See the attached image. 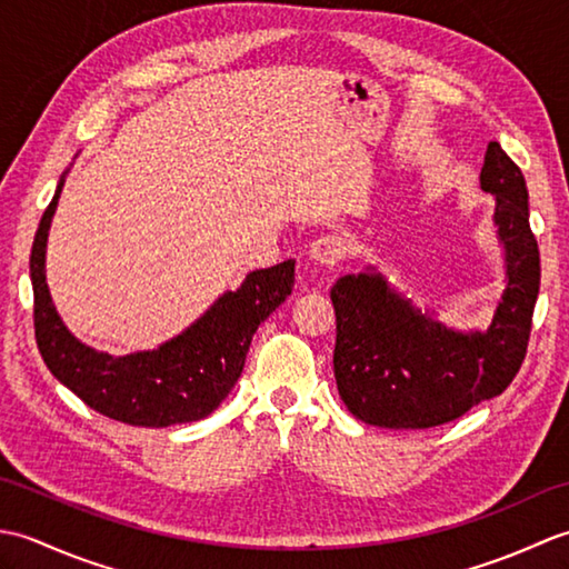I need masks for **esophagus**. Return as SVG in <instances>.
I'll use <instances>...</instances> for the list:
<instances>
[{"label":"esophagus","instance_id":"esophagus-1","mask_svg":"<svg viewBox=\"0 0 569 569\" xmlns=\"http://www.w3.org/2000/svg\"><path fill=\"white\" fill-rule=\"evenodd\" d=\"M345 253H347L345 241L337 234H322L310 244V259L322 263V266H328V269L330 266L340 263L345 259Z\"/></svg>","mask_w":569,"mask_h":569}]
</instances>
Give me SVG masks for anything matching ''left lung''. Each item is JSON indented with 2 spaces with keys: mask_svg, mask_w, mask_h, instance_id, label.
<instances>
[{
  "mask_svg": "<svg viewBox=\"0 0 569 569\" xmlns=\"http://www.w3.org/2000/svg\"><path fill=\"white\" fill-rule=\"evenodd\" d=\"M479 180L497 196L493 224L506 259V291L485 332L445 328L371 269L332 286L337 391L361 422L393 430L442 426L503 393L523 365L540 288L526 178L499 141H489Z\"/></svg>",
  "mask_w": 569,
  "mask_h": 569,
  "instance_id": "left-lung-1",
  "label": "left lung"
}]
</instances>
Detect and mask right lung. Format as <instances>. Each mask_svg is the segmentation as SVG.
<instances>
[{
    "mask_svg": "<svg viewBox=\"0 0 569 569\" xmlns=\"http://www.w3.org/2000/svg\"><path fill=\"white\" fill-rule=\"evenodd\" d=\"M66 180L41 217L31 247L36 345L53 377L98 413L141 428L208 418L232 391L251 337L293 291L296 261L251 271L202 318L159 349L112 357L68 332L46 286V241Z\"/></svg>",
    "mask_w": 569,
    "mask_h": 569,
    "instance_id": "obj_1",
    "label": "right lung"
}]
</instances>
